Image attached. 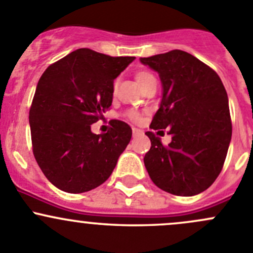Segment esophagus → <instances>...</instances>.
I'll use <instances>...</instances> for the list:
<instances>
[{
  "mask_svg": "<svg viewBox=\"0 0 253 253\" xmlns=\"http://www.w3.org/2000/svg\"><path fill=\"white\" fill-rule=\"evenodd\" d=\"M132 133H133V136H137V134L141 133V131H139L138 128H134L133 127V128H132Z\"/></svg>",
  "mask_w": 253,
  "mask_h": 253,
  "instance_id": "34e87169",
  "label": "esophagus"
}]
</instances>
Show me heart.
I'll list each match as a JSON object with an SVG mask.
<instances>
[{"label":"heart","instance_id":"b5f03b06","mask_svg":"<svg viewBox=\"0 0 253 253\" xmlns=\"http://www.w3.org/2000/svg\"><path fill=\"white\" fill-rule=\"evenodd\" d=\"M136 79H137V82H138L139 86L143 88V86H144L147 83L154 81L155 77L152 75V73L147 72V71H138V72L136 73ZM115 86H116V84H115ZM128 117L131 120H133V121H138V120H139L138 114H137V112H134V111H129L128 112Z\"/></svg>","mask_w":253,"mask_h":253}]
</instances>
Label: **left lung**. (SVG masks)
I'll return each instance as SVG.
<instances>
[{"label":"left lung","mask_w":253,"mask_h":253,"mask_svg":"<svg viewBox=\"0 0 253 253\" xmlns=\"http://www.w3.org/2000/svg\"><path fill=\"white\" fill-rule=\"evenodd\" d=\"M139 61L158 72L162 101L150 128L169 127L168 145L153 132L144 165L153 182L171 195L206 191L223 169L231 141V120L225 88L219 76L191 53L181 50Z\"/></svg>","instance_id":"obj_1"}]
</instances>
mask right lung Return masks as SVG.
<instances>
[{"label":"right lung","instance_id":"obj_1","mask_svg":"<svg viewBox=\"0 0 253 253\" xmlns=\"http://www.w3.org/2000/svg\"><path fill=\"white\" fill-rule=\"evenodd\" d=\"M136 57H111L78 48L48 66L29 111L33 153L46 178L68 193L105 182L131 141L126 122L105 134L91 132L112 103L114 79Z\"/></svg>","mask_w":253,"mask_h":253}]
</instances>
